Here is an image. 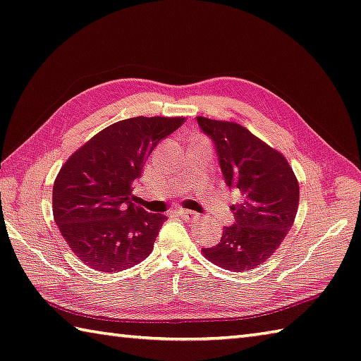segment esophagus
Segmentation results:
<instances>
[{"instance_id":"1","label":"esophagus","mask_w":361,"mask_h":361,"mask_svg":"<svg viewBox=\"0 0 361 361\" xmlns=\"http://www.w3.org/2000/svg\"><path fill=\"white\" fill-rule=\"evenodd\" d=\"M179 214L182 215V219L190 220V221H195L196 219H198V214L193 212V210H185V209H182V210H179Z\"/></svg>"}]
</instances>
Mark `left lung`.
<instances>
[{
    "label": "left lung",
    "instance_id": "1",
    "mask_svg": "<svg viewBox=\"0 0 361 361\" xmlns=\"http://www.w3.org/2000/svg\"><path fill=\"white\" fill-rule=\"evenodd\" d=\"M201 130L214 141L224 182L239 188L233 226H224L215 247L202 255L221 269H256L275 253L294 224L298 180L286 157L255 137L248 128L228 121L198 116Z\"/></svg>",
    "mask_w": 361,
    "mask_h": 361
}]
</instances>
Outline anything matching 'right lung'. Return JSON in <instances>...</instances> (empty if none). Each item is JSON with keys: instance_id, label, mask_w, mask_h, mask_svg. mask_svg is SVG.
<instances>
[{"instance_id": "add662e5", "label": "right lung", "mask_w": 361, "mask_h": 361, "mask_svg": "<svg viewBox=\"0 0 361 361\" xmlns=\"http://www.w3.org/2000/svg\"><path fill=\"white\" fill-rule=\"evenodd\" d=\"M185 118H130L108 126L61 166L53 219L80 261L111 274L145 261L163 221L137 206L133 182L159 145Z\"/></svg>"}]
</instances>
